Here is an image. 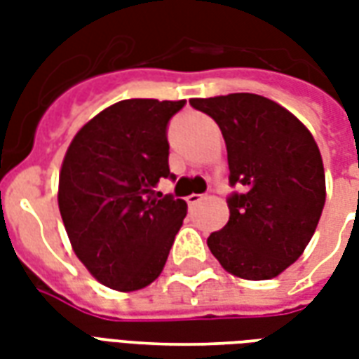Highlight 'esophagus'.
Instances as JSON below:
<instances>
[{
    "label": "esophagus",
    "mask_w": 359,
    "mask_h": 359,
    "mask_svg": "<svg viewBox=\"0 0 359 359\" xmlns=\"http://www.w3.org/2000/svg\"><path fill=\"white\" fill-rule=\"evenodd\" d=\"M203 200H205V196L203 194H192V196H188L187 198V202L190 208H194V205H198V203H202Z\"/></svg>",
    "instance_id": "obj_1"
}]
</instances>
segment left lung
<instances>
[{
  "mask_svg": "<svg viewBox=\"0 0 359 359\" xmlns=\"http://www.w3.org/2000/svg\"><path fill=\"white\" fill-rule=\"evenodd\" d=\"M226 144L229 223L208 246L234 277L265 280L302 256L325 205V171L313 136L290 111L257 94L194 97Z\"/></svg>",
  "mask_w": 359,
  "mask_h": 359,
  "instance_id": "1",
  "label": "left lung"
}]
</instances>
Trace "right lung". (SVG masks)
Returning <instances> with one entry per match:
<instances>
[{
	"label": "right lung",
	"mask_w": 359,
	"mask_h": 359,
	"mask_svg": "<svg viewBox=\"0 0 359 359\" xmlns=\"http://www.w3.org/2000/svg\"><path fill=\"white\" fill-rule=\"evenodd\" d=\"M184 100H123L90 118L67 149L57 202L74 254L102 285L133 292L163 271L184 200L154 192L169 171L167 125Z\"/></svg>",
	"instance_id": "obj_1"
}]
</instances>
